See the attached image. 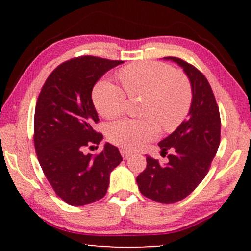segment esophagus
I'll return each mask as SVG.
<instances>
[{
	"label": "esophagus",
	"instance_id": "34e87169",
	"mask_svg": "<svg viewBox=\"0 0 251 251\" xmlns=\"http://www.w3.org/2000/svg\"><path fill=\"white\" fill-rule=\"evenodd\" d=\"M120 153H121V155H122V157L125 160H128L130 156L132 155V153L131 152H129V151H126V150H120Z\"/></svg>",
	"mask_w": 251,
	"mask_h": 251
}]
</instances>
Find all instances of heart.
<instances>
[{
    "mask_svg": "<svg viewBox=\"0 0 251 251\" xmlns=\"http://www.w3.org/2000/svg\"><path fill=\"white\" fill-rule=\"evenodd\" d=\"M119 77L125 90L111 81L101 80L95 85L92 100L99 114L112 119L125 112L126 92L131 98H145L142 104V115L145 119H122L107 126L108 140L122 149H142L159 136L157 122L166 130H174L190 112V82L170 65L160 61L130 64L120 70Z\"/></svg>",
    "mask_w": 251,
    "mask_h": 251,
    "instance_id": "1",
    "label": "heart"
}]
</instances>
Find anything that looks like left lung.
<instances>
[{
  "mask_svg": "<svg viewBox=\"0 0 251 251\" xmlns=\"http://www.w3.org/2000/svg\"><path fill=\"white\" fill-rule=\"evenodd\" d=\"M174 60L190 78L192 105L190 116L175 131L159 143L162 156L167 150L168 162L146 156V168L137 177L144 197L160 203H175L190 195L203 180L221 143V115L212 89L203 74L180 58Z\"/></svg>",
  "mask_w": 251,
  "mask_h": 251,
  "instance_id": "8db88e82",
  "label": "left lung"
}]
</instances>
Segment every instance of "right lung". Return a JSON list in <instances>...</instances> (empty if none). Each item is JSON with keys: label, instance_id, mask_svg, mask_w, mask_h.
I'll return each mask as SVG.
<instances>
[{"label": "right lung", "instance_id": "obj_1", "mask_svg": "<svg viewBox=\"0 0 251 251\" xmlns=\"http://www.w3.org/2000/svg\"><path fill=\"white\" fill-rule=\"evenodd\" d=\"M122 60L81 56L52 71L39 95L34 115V145L40 166L54 193L71 205H84L105 197L109 174L122 161L118 147L106 143L100 153L84 154L99 145L102 135L92 102V88ZM98 147V146H97Z\"/></svg>", "mask_w": 251, "mask_h": 251}]
</instances>
